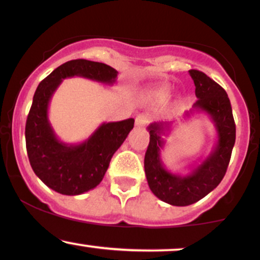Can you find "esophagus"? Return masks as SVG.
Returning a JSON list of instances; mask_svg holds the SVG:
<instances>
[{
    "label": "esophagus",
    "instance_id": "1",
    "mask_svg": "<svg viewBox=\"0 0 260 260\" xmlns=\"http://www.w3.org/2000/svg\"><path fill=\"white\" fill-rule=\"evenodd\" d=\"M149 122H150V118H149L147 115H139L136 117V126L139 128L147 127Z\"/></svg>",
    "mask_w": 260,
    "mask_h": 260
}]
</instances>
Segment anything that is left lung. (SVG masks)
I'll use <instances>...</instances> for the list:
<instances>
[{
	"label": "left lung",
	"instance_id": "left-lung-1",
	"mask_svg": "<svg viewBox=\"0 0 260 260\" xmlns=\"http://www.w3.org/2000/svg\"><path fill=\"white\" fill-rule=\"evenodd\" d=\"M189 74L194 82L198 100L193 104L192 110L184 113V117L193 111L208 113L217 133L215 147L190 174H172L165 169L160 157L165 144L161 134L169 131L171 123L154 122L148 127L150 142L144 157L145 176L151 192L160 201L176 207H186L201 201L219 186L228 170L236 140V124L226 91L201 71L190 70Z\"/></svg>",
	"mask_w": 260,
	"mask_h": 260
}]
</instances>
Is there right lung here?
<instances>
[{
    "label": "right lung",
    "mask_w": 260,
    "mask_h": 260,
    "mask_svg": "<svg viewBox=\"0 0 260 260\" xmlns=\"http://www.w3.org/2000/svg\"><path fill=\"white\" fill-rule=\"evenodd\" d=\"M117 73L105 63L72 59L39 84L26 118V153L35 175L55 192L78 196L96 187L105 176L112 155L132 131L134 120L103 123L85 142L66 144L57 139L47 117L53 92L64 78L77 76L112 84Z\"/></svg>",
    "instance_id": "add662e5"
}]
</instances>
